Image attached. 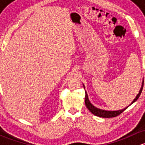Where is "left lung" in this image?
Returning a JSON list of instances; mask_svg holds the SVG:
<instances>
[{
    "mask_svg": "<svg viewBox=\"0 0 145 145\" xmlns=\"http://www.w3.org/2000/svg\"><path fill=\"white\" fill-rule=\"evenodd\" d=\"M143 83H144V79L142 80V86H141V88H140V91H139L138 94L136 95L135 98L133 100V102H131V105H132V104L134 103L135 101H137V99H138L139 97H140V94H141V93H142V88H143ZM83 88H84V89H85L84 84H83ZM85 93H86V97H85V103H86V107L88 109V110L90 111L92 114H93L95 115V116H99V117H102V118L115 117V116H117L120 114L122 113V112H123L124 110H125V109H127V107H128V106H127L126 108H124L123 109H121V110H116V111H107V110H104V109H99V108H97L96 106H95L94 105H93V104L90 102V100H89V99H88V96L87 92L85 91Z\"/></svg>",
    "mask_w": 145,
    "mask_h": 145,
    "instance_id": "obj_1",
    "label": "left lung"
}]
</instances>
